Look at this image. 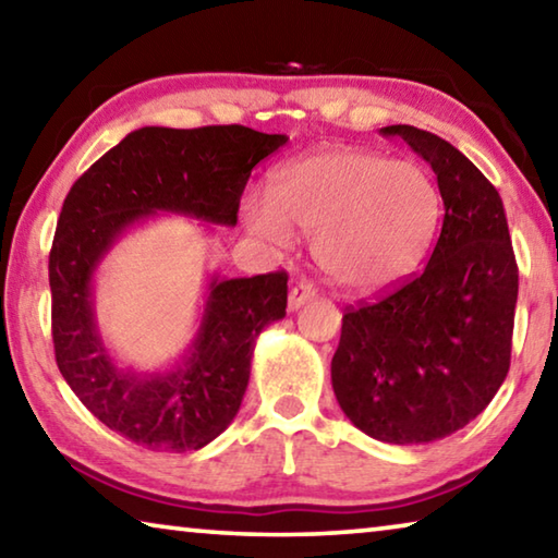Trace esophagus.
<instances>
[{
  "label": "esophagus",
  "instance_id": "1",
  "mask_svg": "<svg viewBox=\"0 0 558 558\" xmlns=\"http://www.w3.org/2000/svg\"><path fill=\"white\" fill-rule=\"evenodd\" d=\"M315 292H317V290H315L313 282H305V280H302V282H295V286L290 288L288 307H290V310H298L300 305H305L307 300H313V298H315Z\"/></svg>",
  "mask_w": 558,
  "mask_h": 558
}]
</instances>
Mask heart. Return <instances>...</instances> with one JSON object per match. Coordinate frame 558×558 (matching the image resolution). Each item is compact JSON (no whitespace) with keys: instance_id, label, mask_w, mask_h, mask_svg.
Returning <instances> with one entry per match:
<instances>
[{"instance_id":"obj_1","label":"heart","mask_w":558,"mask_h":558,"mask_svg":"<svg viewBox=\"0 0 558 558\" xmlns=\"http://www.w3.org/2000/svg\"><path fill=\"white\" fill-rule=\"evenodd\" d=\"M268 202L243 204L251 231L276 243L290 229L313 235V256L339 290H389L426 256L440 221V194L421 165L372 149L325 147L276 169Z\"/></svg>"}]
</instances>
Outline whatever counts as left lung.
Returning a JSON list of instances; mask_svg holds the SVG:
<instances>
[{
	"mask_svg": "<svg viewBox=\"0 0 558 558\" xmlns=\"http://www.w3.org/2000/svg\"><path fill=\"white\" fill-rule=\"evenodd\" d=\"M381 132L430 165L446 216L418 276L344 310L332 389L359 430L409 446L465 428L495 399L512 356L519 270L487 177L433 132Z\"/></svg>",
	"mask_w": 558,
	"mask_h": 558,
	"instance_id": "1",
	"label": "left lung"
}]
</instances>
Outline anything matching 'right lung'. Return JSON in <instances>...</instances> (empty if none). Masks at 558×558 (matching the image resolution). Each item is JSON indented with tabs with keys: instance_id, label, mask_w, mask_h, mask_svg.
Here are the masks:
<instances>
[{
	"instance_id": "right-lung-1",
	"label": "right lung",
	"mask_w": 558,
	"mask_h": 558,
	"mask_svg": "<svg viewBox=\"0 0 558 558\" xmlns=\"http://www.w3.org/2000/svg\"><path fill=\"white\" fill-rule=\"evenodd\" d=\"M288 143L243 125L140 128L71 186L49 253L56 364L81 403L137 446L199 450L229 428L263 327L286 317L288 272L214 278L202 327L167 374L122 372L93 317V272L122 231L155 211L235 226L260 159Z\"/></svg>"
}]
</instances>
